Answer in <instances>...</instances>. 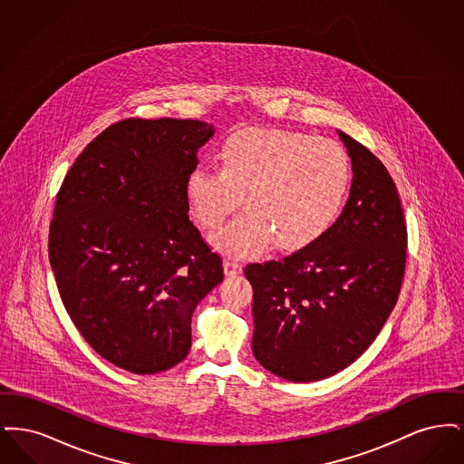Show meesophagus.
Wrapping results in <instances>:
<instances>
[{
    "instance_id": "esophagus-1",
    "label": "esophagus",
    "mask_w": 464,
    "mask_h": 464,
    "mask_svg": "<svg viewBox=\"0 0 464 464\" xmlns=\"http://www.w3.org/2000/svg\"><path fill=\"white\" fill-rule=\"evenodd\" d=\"M242 271L243 267L240 263L231 261V259H226V261H224V273H226V276H237V275H240Z\"/></svg>"
}]
</instances>
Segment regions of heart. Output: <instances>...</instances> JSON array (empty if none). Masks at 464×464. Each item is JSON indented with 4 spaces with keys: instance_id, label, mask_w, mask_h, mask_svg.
<instances>
[{
    "instance_id": "obj_1",
    "label": "heart",
    "mask_w": 464,
    "mask_h": 464,
    "mask_svg": "<svg viewBox=\"0 0 464 464\" xmlns=\"http://www.w3.org/2000/svg\"><path fill=\"white\" fill-rule=\"evenodd\" d=\"M221 169L195 167L184 184L195 219L218 229L238 205L246 210L212 243L229 257H252L275 243L299 250L322 238L341 216L352 186L343 146L294 130L245 129L219 148Z\"/></svg>"
}]
</instances>
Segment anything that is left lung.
<instances>
[{"label": "left lung", "instance_id": "obj_1", "mask_svg": "<svg viewBox=\"0 0 464 464\" xmlns=\"http://www.w3.org/2000/svg\"><path fill=\"white\" fill-rule=\"evenodd\" d=\"M337 133L353 169L339 219L282 261L245 267L254 288V356L292 382L352 365L395 308L405 271L407 226L397 186L379 158Z\"/></svg>", "mask_w": 464, "mask_h": 464}]
</instances>
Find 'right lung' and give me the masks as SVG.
Here are the masks:
<instances>
[{
    "mask_svg": "<svg viewBox=\"0 0 464 464\" xmlns=\"http://www.w3.org/2000/svg\"><path fill=\"white\" fill-rule=\"evenodd\" d=\"M212 135L198 120L118 121L76 158L57 193L48 257L61 299L90 346L132 374L188 356L193 311L224 278L184 191Z\"/></svg>",
    "mask_w": 464,
    "mask_h": 464,
    "instance_id": "add662e5",
    "label": "right lung"
}]
</instances>
